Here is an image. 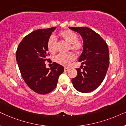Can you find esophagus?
<instances>
[{
    "label": "esophagus",
    "instance_id": "obj_1",
    "mask_svg": "<svg viewBox=\"0 0 126 126\" xmlns=\"http://www.w3.org/2000/svg\"><path fill=\"white\" fill-rule=\"evenodd\" d=\"M69 69V68L68 67H65V68H64L65 71H68Z\"/></svg>",
    "mask_w": 126,
    "mask_h": 126
}]
</instances>
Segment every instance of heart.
Masks as SVG:
<instances>
[{"instance_id": "heart-1", "label": "heart", "mask_w": 126, "mask_h": 126, "mask_svg": "<svg viewBox=\"0 0 126 126\" xmlns=\"http://www.w3.org/2000/svg\"><path fill=\"white\" fill-rule=\"evenodd\" d=\"M58 37L62 41L69 44L68 49H70L77 54H79L83 49L84 45L78 38V36L73 31L66 29L58 33ZM47 50L50 54H54L57 51V42L54 37H51L47 42ZM75 59V55L72 52L65 54H58L54 58L55 61L63 66H68Z\"/></svg>"}]
</instances>
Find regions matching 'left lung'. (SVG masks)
Masks as SVG:
<instances>
[{
  "label": "left lung",
  "instance_id": "8db88e82",
  "mask_svg": "<svg viewBox=\"0 0 126 126\" xmlns=\"http://www.w3.org/2000/svg\"><path fill=\"white\" fill-rule=\"evenodd\" d=\"M69 29L80 34L84 42L83 51L79 60L82 65L76 69L77 75L72 79V84L79 92H90L100 85L106 75L110 63L108 45L99 34L88 27Z\"/></svg>",
  "mask_w": 126,
  "mask_h": 126
}]
</instances>
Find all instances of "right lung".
I'll return each mask as SVG.
<instances>
[{
    "label": "right lung",
    "mask_w": 126,
    "mask_h": 126,
    "mask_svg": "<svg viewBox=\"0 0 126 126\" xmlns=\"http://www.w3.org/2000/svg\"><path fill=\"white\" fill-rule=\"evenodd\" d=\"M56 27L38 29L25 36L19 44L16 59L20 74L26 84L37 94L51 92L57 84L64 68L56 63L46 68L45 62L50 61L47 42Z\"/></svg>",
    "instance_id": "1"
}]
</instances>
